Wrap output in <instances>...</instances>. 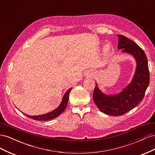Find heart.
<instances>
[{
    "instance_id": "b5f03b06",
    "label": "heart",
    "mask_w": 155,
    "mask_h": 155,
    "mask_svg": "<svg viewBox=\"0 0 155 155\" xmlns=\"http://www.w3.org/2000/svg\"><path fill=\"white\" fill-rule=\"evenodd\" d=\"M104 49H105V51H106V52H108V51H109V50H110L109 48H108V46H105Z\"/></svg>"
}]
</instances>
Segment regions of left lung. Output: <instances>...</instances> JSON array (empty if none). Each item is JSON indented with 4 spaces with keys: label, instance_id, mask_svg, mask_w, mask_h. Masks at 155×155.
Wrapping results in <instances>:
<instances>
[{
    "label": "left lung",
    "instance_id": "1",
    "mask_svg": "<svg viewBox=\"0 0 155 155\" xmlns=\"http://www.w3.org/2000/svg\"><path fill=\"white\" fill-rule=\"evenodd\" d=\"M118 48L133 55L137 61V67L132 81L119 94L106 96L95 87L94 101L100 111L110 116L123 115L138 105L143 99L150 81L147 59L144 51L125 36L118 35Z\"/></svg>",
    "mask_w": 155,
    "mask_h": 155
}]
</instances>
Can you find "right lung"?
<instances>
[{
	"label": "right lung",
	"mask_w": 155,
	"mask_h": 155,
	"mask_svg": "<svg viewBox=\"0 0 155 155\" xmlns=\"http://www.w3.org/2000/svg\"><path fill=\"white\" fill-rule=\"evenodd\" d=\"M72 90V88H70L69 90L64 94V95L63 97V100L61 104V105L57 108V109H55L54 110L51 111L50 112H48L47 114H43V115H39V116H30V115H26L28 117H29L30 118H32L34 120H51V119H54L55 118H57V117L60 115L62 113V112L64 110L65 108H66L67 104H68V98H69V94L70 91Z\"/></svg>",
	"instance_id": "right-lung-1"
}]
</instances>
